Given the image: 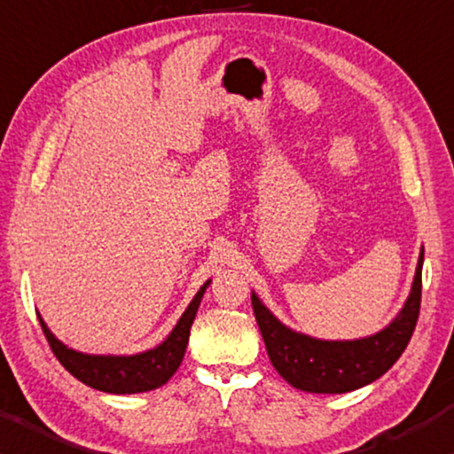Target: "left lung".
<instances>
[{
  "instance_id": "obj_1",
  "label": "left lung",
  "mask_w": 454,
  "mask_h": 454,
  "mask_svg": "<svg viewBox=\"0 0 454 454\" xmlns=\"http://www.w3.org/2000/svg\"><path fill=\"white\" fill-rule=\"evenodd\" d=\"M421 268L424 249L401 313L378 334L359 340H319L290 330L253 293V313L271 365L290 386L316 395H342L384 376L413 336L421 305Z\"/></svg>"
}]
</instances>
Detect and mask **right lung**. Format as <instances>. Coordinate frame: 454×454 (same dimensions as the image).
Wrapping results in <instances>:
<instances>
[{"instance_id": "right-lung-1", "label": "right lung", "mask_w": 454, "mask_h": 454, "mask_svg": "<svg viewBox=\"0 0 454 454\" xmlns=\"http://www.w3.org/2000/svg\"><path fill=\"white\" fill-rule=\"evenodd\" d=\"M207 280L199 288L195 299L186 307L183 317L174 325L170 336L160 347L145 350L138 355H84L74 348H68L59 342L47 328L43 317H39L43 334L59 364L76 380L90 388L110 392V395H137V392L155 390L164 386L183 364L186 344H189L191 325L195 322L199 303H201Z\"/></svg>"}]
</instances>
